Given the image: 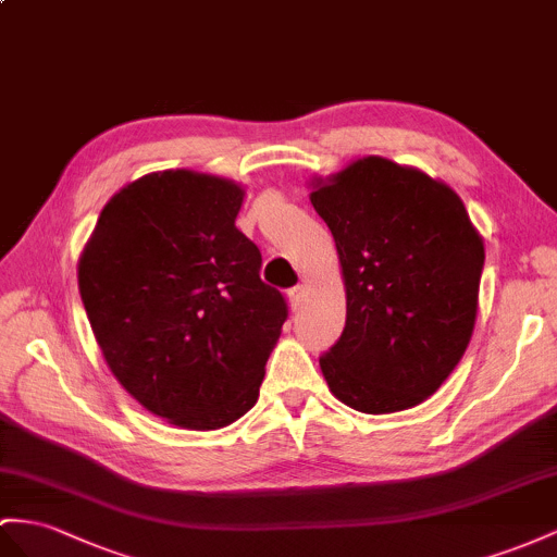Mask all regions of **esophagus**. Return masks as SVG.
Listing matches in <instances>:
<instances>
[{
	"label": "esophagus",
	"mask_w": 557,
	"mask_h": 557,
	"mask_svg": "<svg viewBox=\"0 0 557 557\" xmlns=\"http://www.w3.org/2000/svg\"><path fill=\"white\" fill-rule=\"evenodd\" d=\"M306 296H308V287H306V284H296L294 289H289V306H292V310L301 308L304 301H306Z\"/></svg>",
	"instance_id": "obj_1"
}]
</instances>
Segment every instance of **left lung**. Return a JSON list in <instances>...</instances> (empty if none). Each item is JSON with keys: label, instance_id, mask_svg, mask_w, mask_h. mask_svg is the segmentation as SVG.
Segmentation results:
<instances>
[{"label": "left lung", "instance_id": "1", "mask_svg": "<svg viewBox=\"0 0 557 557\" xmlns=\"http://www.w3.org/2000/svg\"><path fill=\"white\" fill-rule=\"evenodd\" d=\"M346 282V326L320 358L341 403L391 414L423 403L473 334L482 237L449 185L383 157L318 181Z\"/></svg>", "mask_w": 557, "mask_h": 557}]
</instances>
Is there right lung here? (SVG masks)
I'll return each mask as SVG.
<instances>
[{"mask_svg": "<svg viewBox=\"0 0 557 557\" xmlns=\"http://www.w3.org/2000/svg\"><path fill=\"white\" fill-rule=\"evenodd\" d=\"M245 190L188 169L110 199L79 256L84 310L110 372L152 414L216 431L259 400L287 320L235 225Z\"/></svg>", "mask_w": 557, "mask_h": 557, "instance_id": "obj_1", "label": "right lung"}]
</instances>
